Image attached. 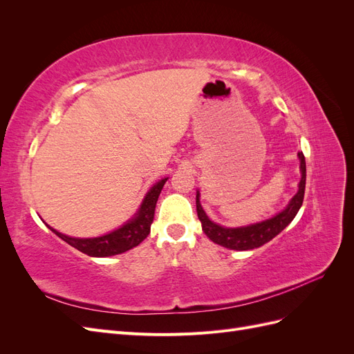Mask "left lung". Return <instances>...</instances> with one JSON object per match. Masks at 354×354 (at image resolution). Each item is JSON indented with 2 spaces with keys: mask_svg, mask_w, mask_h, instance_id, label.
<instances>
[{
  "mask_svg": "<svg viewBox=\"0 0 354 354\" xmlns=\"http://www.w3.org/2000/svg\"><path fill=\"white\" fill-rule=\"evenodd\" d=\"M299 158V171H301V180L298 183V192L295 196L289 201L286 208L276 214L274 217L264 220L250 226L243 227H224L220 224L214 223L208 218V216L203 211L201 202H199V192H196V211L198 218L201 220L202 230L207 236L217 245L224 246L229 250L236 251H248L254 248H260L261 245L272 241L277 236L289 223L294 220L298 209L303 205L304 199V190H306V159L303 152H298Z\"/></svg>",
  "mask_w": 354,
  "mask_h": 354,
  "instance_id": "8db88e82",
  "label": "left lung"
}]
</instances>
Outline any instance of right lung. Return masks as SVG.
<instances>
[{
  "label": "right lung",
  "instance_id": "obj_1",
  "mask_svg": "<svg viewBox=\"0 0 354 354\" xmlns=\"http://www.w3.org/2000/svg\"><path fill=\"white\" fill-rule=\"evenodd\" d=\"M168 178L159 180L156 185L147 192L140 208L134 214V217L125 223L122 227L116 229L108 234H103L99 238H71L48 226V229L56 233L60 239L69 243L73 248L87 254L90 257H111L116 254H122L128 250L134 248L140 242H143L147 234L151 233V224L155 216V207L162 190L165 181Z\"/></svg>",
  "mask_w": 354,
  "mask_h": 354
}]
</instances>
